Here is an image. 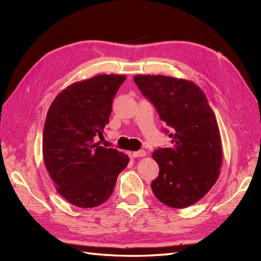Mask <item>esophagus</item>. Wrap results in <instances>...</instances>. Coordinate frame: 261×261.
<instances>
[{"mask_svg": "<svg viewBox=\"0 0 261 261\" xmlns=\"http://www.w3.org/2000/svg\"><path fill=\"white\" fill-rule=\"evenodd\" d=\"M132 154H133V156L139 158V156H146L147 152L145 151V150H139V151H135V152H133Z\"/></svg>", "mask_w": 261, "mask_h": 261, "instance_id": "esophagus-1", "label": "esophagus"}]
</instances>
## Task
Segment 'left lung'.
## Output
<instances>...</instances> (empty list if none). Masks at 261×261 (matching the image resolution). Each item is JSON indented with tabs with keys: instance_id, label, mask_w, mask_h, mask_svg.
I'll return each instance as SVG.
<instances>
[{
	"instance_id": "left-lung-1",
	"label": "left lung",
	"mask_w": 261,
	"mask_h": 261,
	"mask_svg": "<svg viewBox=\"0 0 261 261\" xmlns=\"http://www.w3.org/2000/svg\"><path fill=\"white\" fill-rule=\"evenodd\" d=\"M134 82L171 129L172 146L152 153L159 164L152 192L171 208L192 206L216 184L222 165L220 130L206 94L181 78L136 75Z\"/></svg>"
}]
</instances>
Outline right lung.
Listing matches in <instances>:
<instances>
[{
	"instance_id": "add662e5",
	"label": "right lung",
	"mask_w": 261,
	"mask_h": 261,
	"mask_svg": "<svg viewBox=\"0 0 261 261\" xmlns=\"http://www.w3.org/2000/svg\"><path fill=\"white\" fill-rule=\"evenodd\" d=\"M126 80L123 75H98L69 85L52 102L46 114L42 153L58 193L80 208L107 201L128 155L94 141L103 136L112 101Z\"/></svg>"
}]
</instances>
